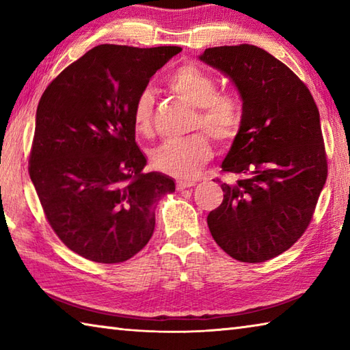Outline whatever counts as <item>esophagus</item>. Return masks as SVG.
<instances>
[{
	"label": "esophagus",
	"mask_w": 350,
	"mask_h": 350,
	"mask_svg": "<svg viewBox=\"0 0 350 350\" xmlns=\"http://www.w3.org/2000/svg\"><path fill=\"white\" fill-rule=\"evenodd\" d=\"M195 181H178L176 183V190H186V189H190L195 186Z\"/></svg>",
	"instance_id": "esophagus-1"
}]
</instances>
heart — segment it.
I'll list each match as a JSON object with an SVG mask.
<instances>
[{"label": "heart", "instance_id": "1", "mask_svg": "<svg viewBox=\"0 0 350 350\" xmlns=\"http://www.w3.org/2000/svg\"><path fill=\"white\" fill-rule=\"evenodd\" d=\"M167 88L196 107L193 126L204 128L217 143L227 144L237 137L243 109L233 91H217L216 79L195 64L176 68L167 79ZM133 123L138 134L152 133V96L142 93L133 107ZM212 157V143L204 133L174 138L160 144L152 155L154 167L178 180L193 178Z\"/></svg>", "mask_w": 350, "mask_h": 350}]
</instances>
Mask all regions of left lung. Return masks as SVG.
<instances>
[{
	"mask_svg": "<svg viewBox=\"0 0 350 350\" xmlns=\"http://www.w3.org/2000/svg\"><path fill=\"white\" fill-rule=\"evenodd\" d=\"M202 62L232 79L243 120L222 172L224 200L207 224L224 252L259 263L286 252L311 224L327 178L319 108L293 70L256 45L206 49Z\"/></svg>",
	"mask_w": 350,
	"mask_h": 350,
	"instance_id": "left-lung-1",
	"label": "left lung"
}]
</instances>
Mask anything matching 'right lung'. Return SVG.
I'll list each match as a JSON object with an SVG mask.
<instances>
[{"mask_svg": "<svg viewBox=\"0 0 350 350\" xmlns=\"http://www.w3.org/2000/svg\"><path fill=\"white\" fill-rule=\"evenodd\" d=\"M180 47L102 44L53 79L36 109L29 174L44 215L71 252L124 262L154 233L155 206L175 183L146 166L133 107Z\"/></svg>", "mask_w": 350, "mask_h": 350, "instance_id": "add662e5", "label": "right lung"}]
</instances>
